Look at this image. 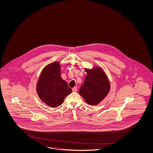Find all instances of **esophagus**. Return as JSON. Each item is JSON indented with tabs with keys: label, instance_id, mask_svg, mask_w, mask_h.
I'll return each mask as SVG.
<instances>
[{
	"label": "esophagus",
	"instance_id": "34e87169",
	"mask_svg": "<svg viewBox=\"0 0 153 153\" xmlns=\"http://www.w3.org/2000/svg\"><path fill=\"white\" fill-rule=\"evenodd\" d=\"M77 91V89L76 87H74V88H72V91L73 92H76Z\"/></svg>",
	"mask_w": 153,
	"mask_h": 153
}]
</instances>
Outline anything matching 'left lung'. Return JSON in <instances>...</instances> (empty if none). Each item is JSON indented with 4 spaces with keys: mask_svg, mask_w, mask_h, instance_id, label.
<instances>
[{
    "mask_svg": "<svg viewBox=\"0 0 153 153\" xmlns=\"http://www.w3.org/2000/svg\"><path fill=\"white\" fill-rule=\"evenodd\" d=\"M87 75L79 93L89 105H97L107 97L110 90V82L107 75L99 67L85 69Z\"/></svg>",
    "mask_w": 153,
    "mask_h": 153,
    "instance_id": "left-lung-1",
    "label": "left lung"
}]
</instances>
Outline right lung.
I'll return each mask as SVG.
<instances>
[{"instance_id": "right-lung-1", "label": "right lung", "mask_w": 153, "mask_h": 153, "mask_svg": "<svg viewBox=\"0 0 153 153\" xmlns=\"http://www.w3.org/2000/svg\"><path fill=\"white\" fill-rule=\"evenodd\" d=\"M36 91L42 101L52 108L59 107L71 93L72 89L61 78L60 64L58 62L46 65L42 71Z\"/></svg>"}]
</instances>
